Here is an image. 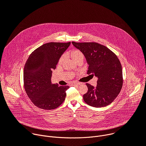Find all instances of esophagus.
Here are the masks:
<instances>
[{"instance_id":"1","label":"esophagus","mask_w":146,"mask_h":146,"mask_svg":"<svg viewBox=\"0 0 146 146\" xmlns=\"http://www.w3.org/2000/svg\"><path fill=\"white\" fill-rule=\"evenodd\" d=\"M80 84H81L80 82H73L72 83V85L73 86H77V85H80Z\"/></svg>"}]
</instances>
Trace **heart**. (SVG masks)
Returning a JSON list of instances; mask_svg holds the SVG:
<instances>
[{
  "mask_svg": "<svg viewBox=\"0 0 146 146\" xmlns=\"http://www.w3.org/2000/svg\"><path fill=\"white\" fill-rule=\"evenodd\" d=\"M72 58L76 61L77 60L79 59H81V58H84V55H83V54L80 51V50H73L72 52ZM65 58V55H62L60 59H59V62H61L63 61L64 59Z\"/></svg>",
  "mask_w": 146,
  "mask_h": 146,
  "instance_id": "b5f03b06",
  "label": "heart"
}]
</instances>
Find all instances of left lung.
I'll return each instance as SVG.
<instances>
[{"label":"left lung","mask_w":146,"mask_h":146,"mask_svg":"<svg viewBox=\"0 0 146 146\" xmlns=\"http://www.w3.org/2000/svg\"><path fill=\"white\" fill-rule=\"evenodd\" d=\"M72 43L84 54L88 65L87 74L98 78L96 87L87 83L88 91L83 99L95 108L109 105L120 92L123 83L122 66L117 55L97 43Z\"/></svg>","instance_id":"8db88e82"}]
</instances>
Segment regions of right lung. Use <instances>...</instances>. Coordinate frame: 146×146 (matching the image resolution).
<instances>
[{
  "label": "right lung",
  "mask_w": 146,
  "mask_h": 146,
  "mask_svg": "<svg viewBox=\"0 0 146 146\" xmlns=\"http://www.w3.org/2000/svg\"><path fill=\"white\" fill-rule=\"evenodd\" d=\"M69 43H48L36 49L29 55L24 70L25 91L34 105L40 109L52 110L65 99L69 86L51 83L53 70L69 47Z\"/></svg>",
  "instance_id": "right-lung-1"
}]
</instances>
